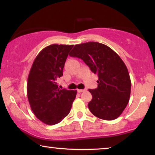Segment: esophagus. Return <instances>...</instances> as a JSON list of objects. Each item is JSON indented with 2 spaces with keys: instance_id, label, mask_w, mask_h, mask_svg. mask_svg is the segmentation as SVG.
Here are the masks:
<instances>
[{
  "instance_id": "obj_1",
  "label": "esophagus",
  "mask_w": 155,
  "mask_h": 155,
  "mask_svg": "<svg viewBox=\"0 0 155 155\" xmlns=\"http://www.w3.org/2000/svg\"><path fill=\"white\" fill-rule=\"evenodd\" d=\"M85 91V90H78H78H77V91H78V93H81V92H83V91Z\"/></svg>"
}]
</instances>
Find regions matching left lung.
Returning a JSON list of instances; mask_svg holds the SVG:
<instances>
[{"label": "left lung", "instance_id": "obj_1", "mask_svg": "<svg viewBox=\"0 0 155 155\" xmlns=\"http://www.w3.org/2000/svg\"><path fill=\"white\" fill-rule=\"evenodd\" d=\"M69 55L81 59L98 74V87L89 90L92 95L88 103L91 114L105 120L118 117L129 101L131 88L128 69L120 56L96 41L77 44Z\"/></svg>", "mask_w": 155, "mask_h": 155}]
</instances>
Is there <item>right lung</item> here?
<instances>
[{
	"label": "right lung",
	"instance_id": "obj_1",
	"mask_svg": "<svg viewBox=\"0 0 155 155\" xmlns=\"http://www.w3.org/2000/svg\"><path fill=\"white\" fill-rule=\"evenodd\" d=\"M73 46H46L37 55L31 66L27 86L28 100L37 118L46 124L62 121L70 113L76 98L77 90H60L57 85Z\"/></svg>",
	"mask_w": 155,
	"mask_h": 155
}]
</instances>
